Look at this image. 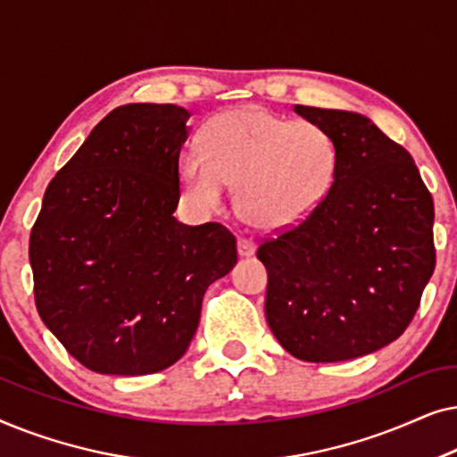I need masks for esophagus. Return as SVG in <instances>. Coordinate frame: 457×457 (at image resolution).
<instances>
[{
  "label": "esophagus",
  "mask_w": 457,
  "mask_h": 457,
  "mask_svg": "<svg viewBox=\"0 0 457 457\" xmlns=\"http://www.w3.org/2000/svg\"><path fill=\"white\" fill-rule=\"evenodd\" d=\"M237 252L243 258H247V255H252L255 252V243L252 239H247V237H239V241H237Z\"/></svg>",
  "instance_id": "34e87169"
}]
</instances>
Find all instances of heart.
<instances>
[{"label": "heart", "instance_id": "obj_1", "mask_svg": "<svg viewBox=\"0 0 457 457\" xmlns=\"http://www.w3.org/2000/svg\"><path fill=\"white\" fill-rule=\"evenodd\" d=\"M337 172V145L314 122L291 120L260 105L216 116L204 149L187 145L179 174L202 208L222 202L224 183L237 185V205L262 228H285L308 218L327 197Z\"/></svg>", "mask_w": 457, "mask_h": 457}]
</instances>
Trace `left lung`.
<instances>
[{
    "label": "left lung",
    "mask_w": 457,
    "mask_h": 457,
    "mask_svg": "<svg viewBox=\"0 0 457 457\" xmlns=\"http://www.w3.org/2000/svg\"><path fill=\"white\" fill-rule=\"evenodd\" d=\"M337 145L327 197L260 243L266 320L291 355L343 361L408 328L435 270L433 195L399 143L366 116L295 105Z\"/></svg>",
    "instance_id": "8db88e82"
}]
</instances>
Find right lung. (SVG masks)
Instances as JSON below:
<instances>
[{"mask_svg":"<svg viewBox=\"0 0 457 457\" xmlns=\"http://www.w3.org/2000/svg\"><path fill=\"white\" fill-rule=\"evenodd\" d=\"M189 112H110L49 183L30 230L35 303L66 352L102 374L172 366L208 287L237 262L227 227L180 224L179 155Z\"/></svg>","mask_w":457,"mask_h":457,"instance_id":"add662e5","label":"right lung"}]
</instances>
